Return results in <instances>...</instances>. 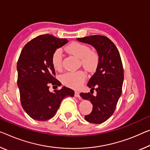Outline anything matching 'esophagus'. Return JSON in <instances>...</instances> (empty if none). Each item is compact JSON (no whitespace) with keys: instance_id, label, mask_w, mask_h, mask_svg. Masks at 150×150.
Here are the masks:
<instances>
[{"instance_id":"34e87169","label":"esophagus","mask_w":150,"mask_h":150,"mask_svg":"<svg viewBox=\"0 0 150 150\" xmlns=\"http://www.w3.org/2000/svg\"><path fill=\"white\" fill-rule=\"evenodd\" d=\"M74 96H75L76 98H78V99H81V96H80V93H78V92H77V91H75Z\"/></svg>"}]
</instances>
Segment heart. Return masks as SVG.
I'll return each mask as SVG.
<instances>
[{"label": "heart", "instance_id": "obj_1", "mask_svg": "<svg viewBox=\"0 0 150 150\" xmlns=\"http://www.w3.org/2000/svg\"><path fill=\"white\" fill-rule=\"evenodd\" d=\"M68 51L81 60L82 64L88 71L95 70L98 67L100 56L98 52L91 50L88 45L80 42H73L66 47ZM63 52L58 48L55 50L52 56V64L55 70L60 71L62 69ZM86 74L83 71L70 72L62 76V81L64 84L74 88H77L86 79Z\"/></svg>", "mask_w": 150, "mask_h": 150}]
</instances>
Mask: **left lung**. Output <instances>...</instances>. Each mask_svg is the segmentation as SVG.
<instances>
[{
	"instance_id": "1",
	"label": "left lung",
	"mask_w": 150,
	"mask_h": 150,
	"mask_svg": "<svg viewBox=\"0 0 150 150\" xmlns=\"http://www.w3.org/2000/svg\"><path fill=\"white\" fill-rule=\"evenodd\" d=\"M77 40L93 45L100 56L96 72L87 84L91 93H82L80 95L93 106L91 113L84 117L85 120L102 123L113 114L121 95L124 74L120 54L112 41L105 36L91 35ZM94 89L97 91L95 96L91 93Z\"/></svg>"
}]
</instances>
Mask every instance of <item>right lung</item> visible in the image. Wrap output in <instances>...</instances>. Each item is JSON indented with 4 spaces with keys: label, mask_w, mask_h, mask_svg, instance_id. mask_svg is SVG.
I'll list each match as a JSON object with an SVG mask.
<instances>
[{
    "label": "right lung",
    "mask_w": 150,
    "mask_h": 150,
    "mask_svg": "<svg viewBox=\"0 0 150 150\" xmlns=\"http://www.w3.org/2000/svg\"><path fill=\"white\" fill-rule=\"evenodd\" d=\"M68 42L66 39L45 34L30 41L21 52L17 65L21 103L25 111L34 120L52 118L63 98L74 95L73 90L66 86L55 90L54 93L49 91L52 84L61 86L54 77L52 54Z\"/></svg>",
    "instance_id": "add662e5"
}]
</instances>
